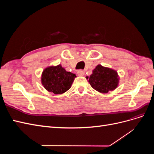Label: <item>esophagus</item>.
<instances>
[{"instance_id":"1","label":"esophagus","mask_w":154,"mask_h":154,"mask_svg":"<svg viewBox=\"0 0 154 154\" xmlns=\"http://www.w3.org/2000/svg\"><path fill=\"white\" fill-rule=\"evenodd\" d=\"M77 74H78L79 76H83V75H84V74H85V71L82 69H80V70H78V71Z\"/></svg>"}]
</instances>
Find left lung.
Masks as SVG:
<instances>
[{"label":"left lung","mask_w":154,"mask_h":154,"mask_svg":"<svg viewBox=\"0 0 154 154\" xmlns=\"http://www.w3.org/2000/svg\"><path fill=\"white\" fill-rule=\"evenodd\" d=\"M91 87L101 93L114 90L118 85V75L114 70L97 66L89 77H87Z\"/></svg>","instance_id":"obj_1"}]
</instances>
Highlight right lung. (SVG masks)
<instances>
[{
    "label": "right lung",
    "mask_w": 154,
    "mask_h": 154,
    "mask_svg": "<svg viewBox=\"0 0 154 154\" xmlns=\"http://www.w3.org/2000/svg\"><path fill=\"white\" fill-rule=\"evenodd\" d=\"M76 77L75 74L67 72L61 65L46 68L42 75V83L46 90L59 94L69 90Z\"/></svg>",
    "instance_id": "add662e5"
}]
</instances>
